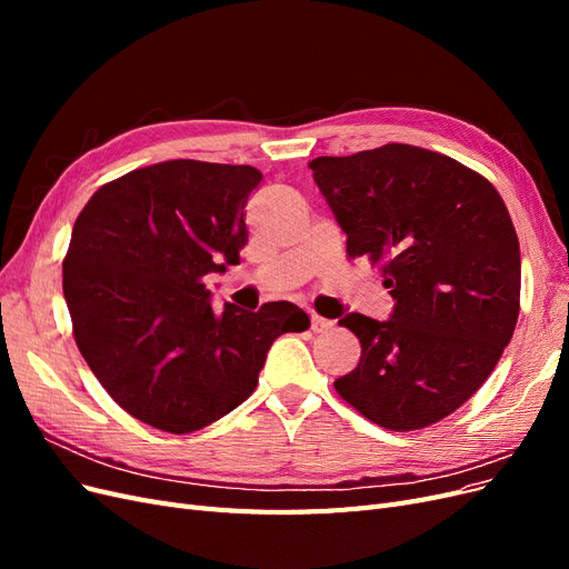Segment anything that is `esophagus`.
Returning <instances> with one entry per match:
<instances>
[{"label":"esophagus","mask_w":569,"mask_h":569,"mask_svg":"<svg viewBox=\"0 0 569 569\" xmlns=\"http://www.w3.org/2000/svg\"><path fill=\"white\" fill-rule=\"evenodd\" d=\"M332 327H335L332 320H327V318H322V316H318V313H311V330H313V332H318V335L330 332Z\"/></svg>","instance_id":"34e87169"}]
</instances>
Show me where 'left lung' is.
<instances>
[{
	"label": "left lung",
	"instance_id": "8db88e82",
	"mask_svg": "<svg viewBox=\"0 0 569 569\" xmlns=\"http://www.w3.org/2000/svg\"><path fill=\"white\" fill-rule=\"evenodd\" d=\"M313 180L351 258L380 266L393 313H349L360 341L337 393L370 422L412 432L487 382L520 313V242L496 187L412 144L318 157Z\"/></svg>",
	"mask_w": 569,
	"mask_h": 569
}]
</instances>
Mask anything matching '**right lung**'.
Returning a JSON list of instances; mask_svg holds the SVG:
<instances>
[{"instance_id":"obj_1","label":"right lung","mask_w":569,"mask_h":569,"mask_svg":"<svg viewBox=\"0 0 569 569\" xmlns=\"http://www.w3.org/2000/svg\"><path fill=\"white\" fill-rule=\"evenodd\" d=\"M253 166L192 159L99 187L63 258V297L82 358L111 399L170 435L228 416L258 385L272 341L311 320L289 301L247 313L211 306L206 274L239 263Z\"/></svg>"}]
</instances>
